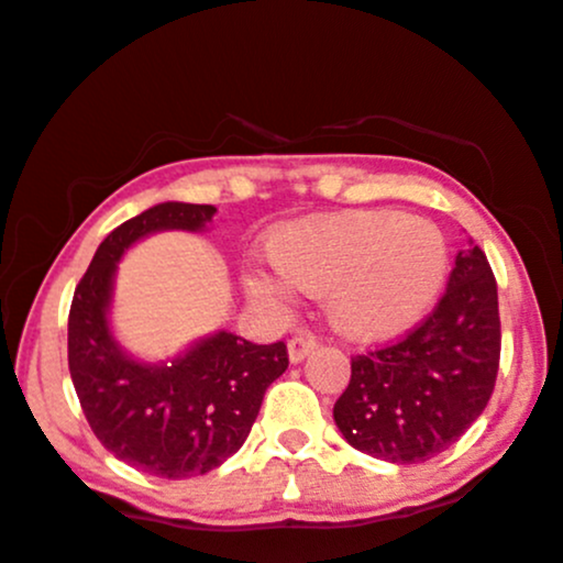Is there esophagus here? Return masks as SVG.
Returning <instances> with one entry per match:
<instances>
[{
	"label": "esophagus",
	"instance_id": "esophagus-1",
	"mask_svg": "<svg viewBox=\"0 0 563 563\" xmlns=\"http://www.w3.org/2000/svg\"><path fill=\"white\" fill-rule=\"evenodd\" d=\"M314 346H318V335H314V333L301 331V333L290 335V341H288V357H290V363H301V360L307 357V354L312 352Z\"/></svg>",
	"mask_w": 563,
	"mask_h": 563
}]
</instances>
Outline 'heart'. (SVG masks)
Instances as JSON below:
<instances>
[{
    "label": "heart",
    "mask_w": 563,
    "mask_h": 563,
    "mask_svg": "<svg viewBox=\"0 0 563 563\" xmlns=\"http://www.w3.org/2000/svg\"><path fill=\"white\" fill-rule=\"evenodd\" d=\"M280 273L256 269L251 294L283 301L294 286L328 296L341 333L380 341L405 333L434 307L450 269L444 232L402 211H344L303 219L273 238Z\"/></svg>",
    "instance_id": "1"
}]
</instances>
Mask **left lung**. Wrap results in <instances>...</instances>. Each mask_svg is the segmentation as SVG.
Listing matches in <instances>:
<instances>
[{
  "mask_svg": "<svg viewBox=\"0 0 563 563\" xmlns=\"http://www.w3.org/2000/svg\"><path fill=\"white\" fill-rule=\"evenodd\" d=\"M500 367L497 283L479 245L455 256L437 307L402 339L352 357L333 418L354 450L423 463L455 444L493 397Z\"/></svg>",
  "mask_w": 563,
  "mask_h": 563,
  "instance_id": "8db88e82",
  "label": "left lung"
}]
</instances>
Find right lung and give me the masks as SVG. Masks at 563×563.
<instances>
[{
  "instance_id": "add662e5",
  "label": "right lung",
  "mask_w": 563,
  "mask_h": 563,
  "mask_svg": "<svg viewBox=\"0 0 563 563\" xmlns=\"http://www.w3.org/2000/svg\"><path fill=\"white\" fill-rule=\"evenodd\" d=\"M206 203H158L115 228L97 249L68 312V371L89 429L119 461L161 479H190L241 450L264 391L288 367V349L219 331L172 365L129 360L108 328L115 262L156 230H200Z\"/></svg>"
}]
</instances>
